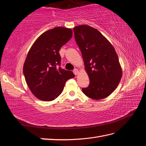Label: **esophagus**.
<instances>
[{
	"mask_svg": "<svg viewBox=\"0 0 146 146\" xmlns=\"http://www.w3.org/2000/svg\"><path fill=\"white\" fill-rule=\"evenodd\" d=\"M73 72H74V74H75L76 76V75H77V74H79V70H77V69H74V71H73Z\"/></svg>",
	"mask_w": 146,
	"mask_h": 146,
	"instance_id": "1",
	"label": "esophagus"
}]
</instances>
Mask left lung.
<instances>
[{
	"mask_svg": "<svg viewBox=\"0 0 146 146\" xmlns=\"http://www.w3.org/2000/svg\"><path fill=\"white\" fill-rule=\"evenodd\" d=\"M73 30L90 80L89 86L82 88V92L94 100L106 98L117 88L122 76L117 54L97 29L81 25Z\"/></svg>",
	"mask_w": 146,
	"mask_h": 146,
	"instance_id": "obj_1",
	"label": "left lung"
}]
</instances>
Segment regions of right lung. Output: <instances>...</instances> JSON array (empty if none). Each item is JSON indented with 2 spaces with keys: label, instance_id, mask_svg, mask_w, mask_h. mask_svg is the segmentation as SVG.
I'll use <instances>...</instances> for the list:
<instances>
[{
  "label": "right lung",
  "instance_id": "1",
  "mask_svg": "<svg viewBox=\"0 0 146 146\" xmlns=\"http://www.w3.org/2000/svg\"><path fill=\"white\" fill-rule=\"evenodd\" d=\"M72 37L70 29L55 27L41 34L29 50L23 72L28 87L37 99H56L67 80L75 77L72 71L60 67L59 50Z\"/></svg>",
  "mask_w": 146,
  "mask_h": 146
}]
</instances>
